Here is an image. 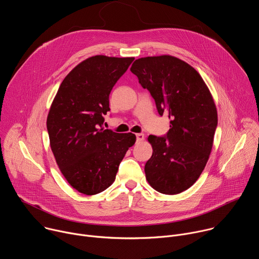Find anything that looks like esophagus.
Returning <instances> with one entry per match:
<instances>
[{
	"label": "esophagus",
	"instance_id": "esophagus-1",
	"mask_svg": "<svg viewBox=\"0 0 259 259\" xmlns=\"http://www.w3.org/2000/svg\"><path fill=\"white\" fill-rule=\"evenodd\" d=\"M136 140H137V142L143 141V140H144V134H142V133H137V134H136Z\"/></svg>",
	"mask_w": 259,
	"mask_h": 259
}]
</instances>
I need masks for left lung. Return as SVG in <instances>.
Returning a JSON list of instances; mask_svg holds the SVG:
<instances>
[{"instance_id": "left-lung-1", "label": "left lung", "mask_w": 259, "mask_h": 259, "mask_svg": "<svg viewBox=\"0 0 259 259\" xmlns=\"http://www.w3.org/2000/svg\"><path fill=\"white\" fill-rule=\"evenodd\" d=\"M130 70L170 123L166 137L147 138L152 155L144 166L146 180L159 193H181L197 181L209 158L218 125L213 98L200 74L176 57L140 58Z\"/></svg>"}]
</instances>
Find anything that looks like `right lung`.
<instances>
[{"instance_id": "obj_1", "label": "right lung", "mask_w": 259, "mask_h": 259, "mask_svg": "<svg viewBox=\"0 0 259 259\" xmlns=\"http://www.w3.org/2000/svg\"><path fill=\"white\" fill-rule=\"evenodd\" d=\"M133 57H90L62 81L51 105L47 128L56 162L78 192L95 195L110 187L136 136L102 127L110 94Z\"/></svg>"}]
</instances>
